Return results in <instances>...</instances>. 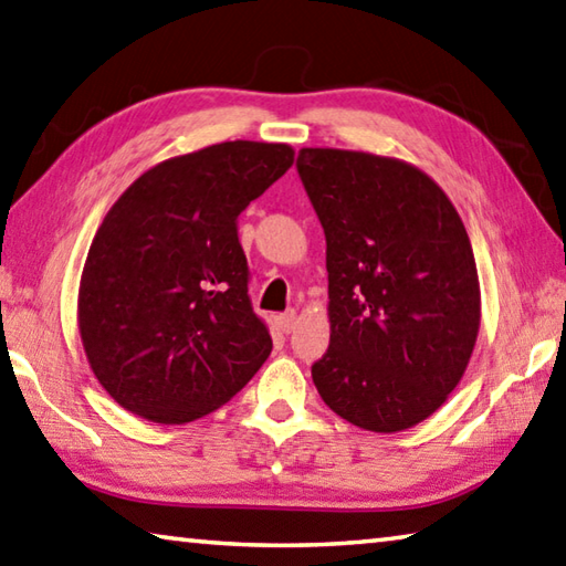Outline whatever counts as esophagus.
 <instances>
[{"label": "esophagus", "instance_id": "1", "mask_svg": "<svg viewBox=\"0 0 566 566\" xmlns=\"http://www.w3.org/2000/svg\"><path fill=\"white\" fill-rule=\"evenodd\" d=\"M297 323V315L295 311H285L279 315V327L283 329V333H293V327Z\"/></svg>", "mask_w": 566, "mask_h": 566}]
</instances>
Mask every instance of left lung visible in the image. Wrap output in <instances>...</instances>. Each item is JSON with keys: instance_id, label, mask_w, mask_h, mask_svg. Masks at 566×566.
<instances>
[{"instance_id": "8db88e82", "label": "left lung", "mask_w": 566, "mask_h": 566, "mask_svg": "<svg viewBox=\"0 0 566 566\" xmlns=\"http://www.w3.org/2000/svg\"><path fill=\"white\" fill-rule=\"evenodd\" d=\"M295 167L327 241L329 347L315 387L359 429H411L461 381L481 327L463 221L401 159L303 147Z\"/></svg>"}]
</instances>
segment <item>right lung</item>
<instances>
[{"label":"right lung","mask_w":566,"mask_h":566,"mask_svg":"<svg viewBox=\"0 0 566 566\" xmlns=\"http://www.w3.org/2000/svg\"><path fill=\"white\" fill-rule=\"evenodd\" d=\"M293 155L233 140L165 159L105 214L83 265L78 327L93 375L123 409L155 423L201 419L269 359L239 214Z\"/></svg>","instance_id":"add662e5"}]
</instances>
